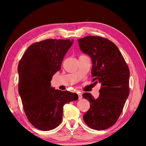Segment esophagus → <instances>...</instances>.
Wrapping results in <instances>:
<instances>
[{"mask_svg":"<svg viewBox=\"0 0 146 146\" xmlns=\"http://www.w3.org/2000/svg\"><path fill=\"white\" fill-rule=\"evenodd\" d=\"M78 99H79V100H81V99L82 98V94H81V93H78Z\"/></svg>","mask_w":146,"mask_h":146,"instance_id":"34e87169","label":"esophagus"}]
</instances>
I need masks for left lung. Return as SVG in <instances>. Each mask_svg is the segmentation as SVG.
<instances>
[{
    "label": "left lung",
    "instance_id": "obj_1",
    "mask_svg": "<svg viewBox=\"0 0 146 146\" xmlns=\"http://www.w3.org/2000/svg\"><path fill=\"white\" fill-rule=\"evenodd\" d=\"M78 42L81 50L92 59V82L101 83L97 99L89 93L83 95L90 104L83 120L93 129H108L119 118L129 95V67L119 48L108 39L88 36Z\"/></svg>",
    "mask_w": 146,
    "mask_h": 146
}]
</instances>
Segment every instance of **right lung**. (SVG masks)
Wrapping results in <instances>:
<instances>
[{"instance_id":"add662e5","label":"right lung","mask_w":146,"mask_h":146,"mask_svg":"<svg viewBox=\"0 0 146 146\" xmlns=\"http://www.w3.org/2000/svg\"><path fill=\"white\" fill-rule=\"evenodd\" d=\"M70 39H47L30 45L18 64L19 94L29 122L44 131L60 124L64 104L77 100L76 94L55 90L52 77L60 70Z\"/></svg>"}]
</instances>
